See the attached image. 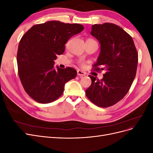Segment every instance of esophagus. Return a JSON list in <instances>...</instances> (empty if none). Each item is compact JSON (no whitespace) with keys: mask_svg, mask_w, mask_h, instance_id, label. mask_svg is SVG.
<instances>
[{"mask_svg":"<svg viewBox=\"0 0 153 153\" xmlns=\"http://www.w3.org/2000/svg\"><path fill=\"white\" fill-rule=\"evenodd\" d=\"M77 75L78 76H85L86 75V73L84 71H82L81 70H78L77 71Z\"/></svg>","mask_w":153,"mask_h":153,"instance_id":"obj_1","label":"esophagus"}]
</instances>
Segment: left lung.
I'll return each instance as SVG.
<instances>
[{
  "label": "left lung",
  "instance_id": "left-lung-1",
  "mask_svg": "<svg viewBox=\"0 0 153 153\" xmlns=\"http://www.w3.org/2000/svg\"><path fill=\"white\" fill-rule=\"evenodd\" d=\"M91 34L101 45L93 70L105 73L101 80L89 75L92 83L85 94L94 105L108 107L121 100L130 89L137 73V51L131 36L115 24H94Z\"/></svg>",
  "mask_w": 153,
  "mask_h": 153
}]
</instances>
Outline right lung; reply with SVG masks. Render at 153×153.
<instances>
[{
    "mask_svg": "<svg viewBox=\"0 0 153 153\" xmlns=\"http://www.w3.org/2000/svg\"><path fill=\"white\" fill-rule=\"evenodd\" d=\"M84 29L80 24L49 21L32 26L22 36L17 52L18 75L25 92L37 102L56 100L66 83L76 77L74 68L55 69L53 64L68 40Z\"/></svg>",
    "mask_w": 153,
    "mask_h": 153,
    "instance_id": "right-lung-1",
    "label": "right lung"
}]
</instances>
